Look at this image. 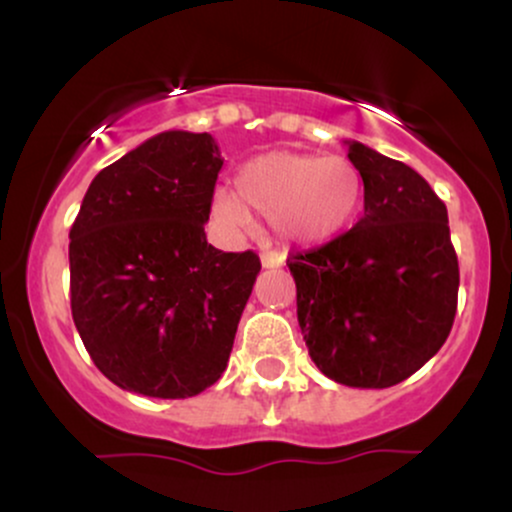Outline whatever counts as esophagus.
Returning <instances> with one entry per match:
<instances>
[{
	"label": "esophagus",
	"mask_w": 512,
	"mask_h": 512,
	"mask_svg": "<svg viewBox=\"0 0 512 512\" xmlns=\"http://www.w3.org/2000/svg\"><path fill=\"white\" fill-rule=\"evenodd\" d=\"M286 257L281 252H264L262 255V267L264 269H276V267H284Z\"/></svg>",
	"instance_id": "1"
}]
</instances>
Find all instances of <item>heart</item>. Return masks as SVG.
<instances>
[{
  "label": "heart",
  "mask_w": 512,
  "mask_h": 512,
  "mask_svg": "<svg viewBox=\"0 0 512 512\" xmlns=\"http://www.w3.org/2000/svg\"><path fill=\"white\" fill-rule=\"evenodd\" d=\"M363 204V178L344 156L269 151L245 163L238 192L219 187L211 214L228 231H248L255 214L293 245H320L351 226Z\"/></svg>",
  "instance_id": "heart-1"
}]
</instances>
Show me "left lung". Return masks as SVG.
Masks as SVG:
<instances>
[{
	"mask_svg": "<svg viewBox=\"0 0 512 512\" xmlns=\"http://www.w3.org/2000/svg\"><path fill=\"white\" fill-rule=\"evenodd\" d=\"M363 216L322 248L291 257L298 325L315 366L363 390L392 387L431 361L457 310L448 209L407 163L361 142Z\"/></svg>",
	"mask_w": 512,
	"mask_h": 512,
	"instance_id": "1",
	"label": "left lung"
}]
</instances>
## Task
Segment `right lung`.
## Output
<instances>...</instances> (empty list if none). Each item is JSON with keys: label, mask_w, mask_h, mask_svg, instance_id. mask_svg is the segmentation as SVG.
I'll use <instances>...</instances> for the list:
<instances>
[{"label": "right lung", "mask_w": 512, "mask_h": 512, "mask_svg": "<svg viewBox=\"0 0 512 512\" xmlns=\"http://www.w3.org/2000/svg\"><path fill=\"white\" fill-rule=\"evenodd\" d=\"M223 158L207 132L170 129L88 185L69 231L72 317L98 370L127 392L185 399L228 366L262 264L207 243Z\"/></svg>", "instance_id": "obj_1"}]
</instances>
